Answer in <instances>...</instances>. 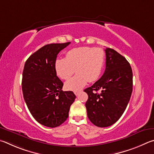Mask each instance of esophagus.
Returning <instances> with one entry per match:
<instances>
[{"instance_id": "1", "label": "esophagus", "mask_w": 154, "mask_h": 154, "mask_svg": "<svg viewBox=\"0 0 154 154\" xmlns=\"http://www.w3.org/2000/svg\"><path fill=\"white\" fill-rule=\"evenodd\" d=\"M80 93V91H75V92H74V94H75V95H76V96H78V95H79V93Z\"/></svg>"}]
</instances>
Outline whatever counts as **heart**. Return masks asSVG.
I'll return each instance as SVG.
<instances>
[{
  "mask_svg": "<svg viewBox=\"0 0 154 154\" xmlns=\"http://www.w3.org/2000/svg\"><path fill=\"white\" fill-rule=\"evenodd\" d=\"M105 65V53L101 48L82 47L67 51L66 58L57 59L55 69L58 76L63 80H68L65 88L68 91H78L88 82L99 79Z\"/></svg>",
  "mask_w": 154,
  "mask_h": 154,
  "instance_id": "1",
  "label": "heart"
}]
</instances>
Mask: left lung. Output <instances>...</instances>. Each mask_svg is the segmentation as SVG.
I'll return each instance as SVG.
<instances>
[{"label":"left lung","instance_id":"left-lung-1","mask_svg":"<svg viewBox=\"0 0 154 154\" xmlns=\"http://www.w3.org/2000/svg\"><path fill=\"white\" fill-rule=\"evenodd\" d=\"M104 74L91 87L85 89L88 96L86 108L88 119L99 127H107L120 119L133 91V72L125 57L110 48L105 49ZM100 90L101 93L96 91Z\"/></svg>","mask_w":154,"mask_h":154}]
</instances>
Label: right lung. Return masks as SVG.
I'll return each mask as SVG.
<instances>
[{
  "label": "right lung",
  "mask_w": 154,
  "mask_h": 154,
  "mask_svg": "<svg viewBox=\"0 0 154 154\" xmlns=\"http://www.w3.org/2000/svg\"><path fill=\"white\" fill-rule=\"evenodd\" d=\"M69 44L45 45L29 56L24 65V100L34 119L47 127H57L67 120L75 99L72 91H62L63 84L55 69L57 54Z\"/></svg>",
  "instance_id": "1"
}]
</instances>
